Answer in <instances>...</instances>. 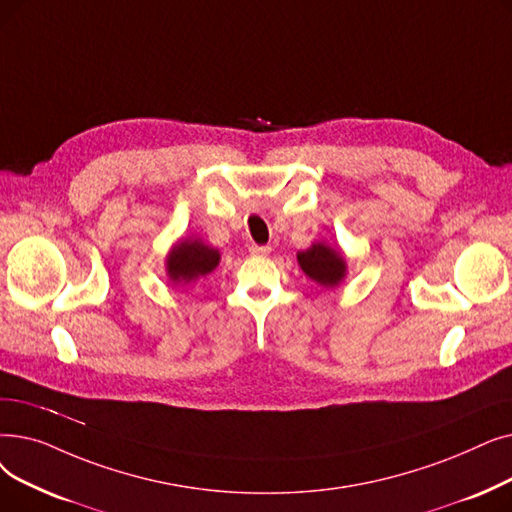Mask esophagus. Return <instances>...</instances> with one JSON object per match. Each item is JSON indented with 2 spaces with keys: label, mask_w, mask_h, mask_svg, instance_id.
I'll return each instance as SVG.
<instances>
[{
  "label": "esophagus",
  "mask_w": 512,
  "mask_h": 512,
  "mask_svg": "<svg viewBox=\"0 0 512 512\" xmlns=\"http://www.w3.org/2000/svg\"><path fill=\"white\" fill-rule=\"evenodd\" d=\"M249 251H251V255H268L270 251H272V247H268V244H251L249 247Z\"/></svg>",
  "instance_id": "1"
}]
</instances>
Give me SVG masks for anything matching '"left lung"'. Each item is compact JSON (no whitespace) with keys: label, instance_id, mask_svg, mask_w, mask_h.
I'll return each instance as SVG.
<instances>
[{"label":"left lung","instance_id":"obj_1","mask_svg":"<svg viewBox=\"0 0 512 512\" xmlns=\"http://www.w3.org/2000/svg\"><path fill=\"white\" fill-rule=\"evenodd\" d=\"M301 270L318 284L337 286L345 276V259L341 253L332 251L322 242L311 244V247L297 255Z\"/></svg>","mask_w":512,"mask_h":512}]
</instances>
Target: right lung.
Instances as JSON below:
<instances>
[{
    "mask_svg": "<svg viewBox=\"0 0 512 512\" xmlns=\"http://www.w3.org/2000/svg\"><path fill=\"white\" fill-rule=\"evenodd\" d=\"M219 263V253L201 240H182L167 259V272L173 282H192L207 276Z\"/></svg>",
    "mask_w": 512,
    "mask_h": 512,
    "instance_id": "obj_1",
    "label": "right lung"
}]
</instances>
